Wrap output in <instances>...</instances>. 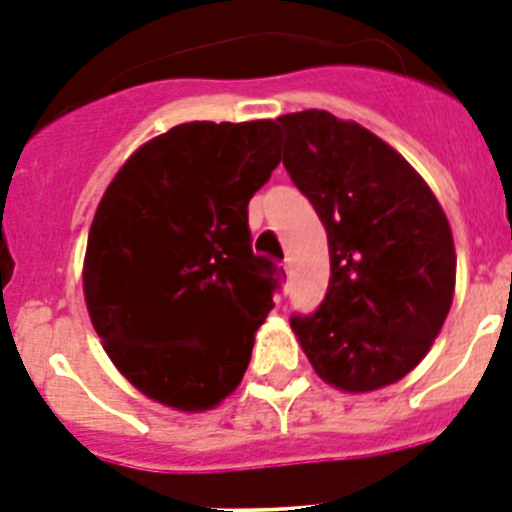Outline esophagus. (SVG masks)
Listing matches in <instances>:
<instances>
[{
    "label": "esophagus",
    "instance_id": "obj_1",
    "mask_svg": "<svg viewBox=\"0 0 512 512\" xmlns=\"http://www.w3.org/2000/svg\"><path fill=\"white\" fill-rule=\"evenodd\" d=\"M281 278L286 283H289V278H291V265L286 263V260H283V263H281Z\"/></svg>",
    "mask_w": 512,
    "mask_h": 512
}]
</instances>
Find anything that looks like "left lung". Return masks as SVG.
Segmentation results:
<instances>
[{"label":"left lung","mask_w":512,"mask_h":512,"mask_svg":"<svg viewBox=\"0 0 512 512\" xmlns=\"http://www.w3.org/2000/svg\"><path fill=\"white\" fill-rule=\"evenodd\" d=\"M283 166L328 231V294L291 328L317 375L369 393L422 362L455 291L450 223L388 143L330 111L278 117Z\"/></svg>","instance_id":"8db88e82"}]
</instances>
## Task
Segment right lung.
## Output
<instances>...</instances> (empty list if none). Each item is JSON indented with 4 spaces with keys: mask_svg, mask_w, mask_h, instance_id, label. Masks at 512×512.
Segmentation results:
<instances>
[{
    "mask_svg": "<svg viewBox=\"0 0 512 512\" xmlns=\"http://www.w3.org/2000/svg\"><path fill=\"white\" fill-rule=\"evenodd\" d=\"M276 166V122H190L137 148L103 192L85 304L111 362L163 406L213 409L247 372L281 281L252 252L247 205Z\"/></svg>",
    "mask_w": 512,
    "mask_h": 512,
    "instance_id": "right-lung-1",
    "label": "right lung"
}]
</instances>
